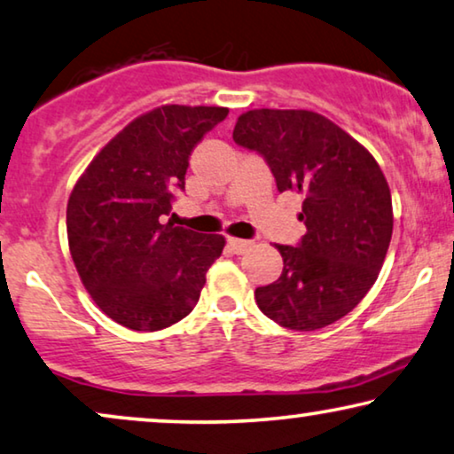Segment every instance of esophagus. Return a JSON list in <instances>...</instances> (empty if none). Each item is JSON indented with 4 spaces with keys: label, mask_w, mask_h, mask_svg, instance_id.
Listing matches in <instances>:
<instances>
[{
    "label": "esophagus",
    "mask_w": 454,
    "mask_h": 454,
    "mask_svg": "<svg viewBox=\"0 0 454 454\" xmlns=\"http://www.w3.org/2000/svg\"><path fill=\"white\" fill-rule=\"evenodd\" d=\"M228 247L232 248L236 254H242L251 247V240H242V239H228Z\"/></svg>",
    "instance_id": "obj_1"
}]
</instances>
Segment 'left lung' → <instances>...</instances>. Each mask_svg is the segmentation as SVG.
Returning <instances> with one entry per match:
<instances>
[{
	"mask_svg": "<svg viewBox=\"0 0 454 454\" xmlns=\"http://www.w3.org/2000/svg\"><path fill=\"white\" fill-rule=\"evenodd\" d=\"M232 137L265 158L279 193L304 197L306 234L298 247L276 245L284 270L254 290L261 312L296 331L340 321L372 288L391 242V189L379 162L333 121L302 108L242 113Z\"/></svg>",
	"mask_w": 454,
	"mask_h": 454,
	"instance_id": "left-lung-1",
	"label": "left lung"
}]
</instances>
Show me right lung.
I'll return each mask as SVG.
<instances>
[{
  "label": "right lung",
  "instance_id": "1",
  "mask_svg": "<svg viewBox=\"0 0 454 454\" xmlns=\"http://www.w3.org/2000/svg\"><path fill=\"white\" fill-rule=\"evenodd\" d=\"M224 106L164 105L133 119L78 178L67 201V240L98 309L133 331L178 323L200 300L222 254V234L162 218L184 189L189 156L224 121Z\"/></svg>",
  "mask_w": 454,
  "mask_h": 454
}]
</instances>
